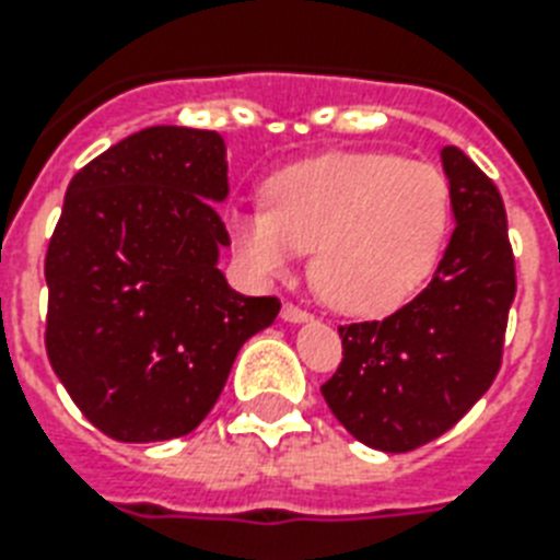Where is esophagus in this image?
I'll return each instance as SVG.
<instances>
[{
    "label": "esophagus",
    "instance_id": "obj_1",
    "mask_svg": "<svg viewBox=\"0 0 560 560\" xmlns=\"http://www.w3.org/2000/svg\"><path fill=\"white\" fill-rule=\"evenodd\" d=\"M281 319H284V323H307V319H311V314H307V311H302V307L299 305H284L281 307Z\"/></svg>",
    "mask_w": 560,
    "mask_h": 560
}]
</instances>
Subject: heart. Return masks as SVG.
<instances>
[{
	"instance_id": "1",
	"label": "heart",
	"mask_w": 560,
	"mask_h": 560,
	"mask_svg": "<svg viewBox=\"0 0 560 560\" xmlns=\"http://www.w3.org/2000/svg\"><path fill=\"white\" fill-rule=\"evenodd\" d=\"M267 206L229 211V235L261 279L314 249V284L331 307L381 316L433 272L451 223L439 168L395 153H325L272 174Z\"/></svg>"
}]
</instances>
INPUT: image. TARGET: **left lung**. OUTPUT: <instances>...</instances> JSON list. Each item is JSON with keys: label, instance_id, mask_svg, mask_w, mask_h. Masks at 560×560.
I'll list each match as a JSON object with an SVG mask.
<instances>
[{"label": "left lung", "instance_id": "1", "mask_svg": "<svg viewBox=\"0 0 560 560\" xmlns=\"http://www.w3.org/2000/svg\"><path fill=\"white\" fill-rule=\"evenodd\" d=\"M456 229L433 281L381 323L340 325L342 363L323 398L358 442L407 453L447 433L494 383L514 302V255L497 186L447 144Z\"/></svg>", "mask_w": 560, "mask_h": 560}]
</instances>
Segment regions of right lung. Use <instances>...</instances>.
I'll use <instances>...</instances> for the list:
<instances>
[{"label": "right lung", "mask_w": 560, "mask_h": 560, "mask_svg": "<svg viewBox=\"0 0 560 560\" xmlns=\"http://www.w3.org/2000/svg\"><path fill=\"white\" fill-rule=\"evenodd\" d=\"M226 144L214 130L148 127L83 165L46 253L48 363L116 442L191 433L237 351L279 316L276 296L226 284Z\"/></svg>", "instance_id": "add662e5"}]
</instances>
